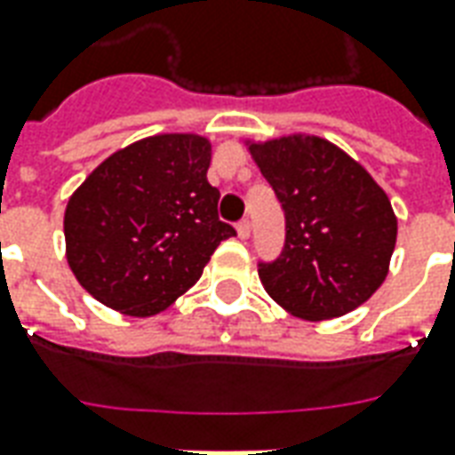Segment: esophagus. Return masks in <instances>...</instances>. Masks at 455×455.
<instances>
[{
	"label": "esophagus",
	"mask_w": 455,
	"mask_h": 455,
	"mask_svg": "<svg viewBox=\"0 0 455 455\" xmlns=\"http://www.w3.org/2000/svg\"><path fill=\"white\" fill-rule=\"evenodd\" d=\"M238 238H249L251 236V221L249 219H243V221H238Z\"/></svg>",
	"instance_id": "esophagus-1"
}]
</instances>
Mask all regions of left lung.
<instances>
[{"mask_svg":"<svg viewBox=\"0 0 455 455\" xmlns=\"http://www.w3.org/2000/svg\"><path fill=\"white\" fill-rule=\"evenodd\" d=\"M249 152L285 212L281 256L259 263L266 293L313 323L370 300L396 243V217L382 187L315 135L249 142Z\"/></svg>","mask_w":455,"mask_h":455,"instance_id":"left-lung-1","label":"left lung"}]
</instances>
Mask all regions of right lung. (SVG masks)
<instances>
[{"instance_id": "obj_1", "label": "right lung", "mask_w": 455, "mask_h": 455, "mask_svg": "<svg viewBox=\"0 0 455 455\" xmlns=\"http://www.w3.org/2000/svg\"><path fill=\"white\" fill-rule=\"evenodd\" d=\"M209 162L212 142L202 135H152L113 152L73 192L66 259L95 300L132 317L157 315L236 236L219 221Z\"/></svg>"}]
</instances>
